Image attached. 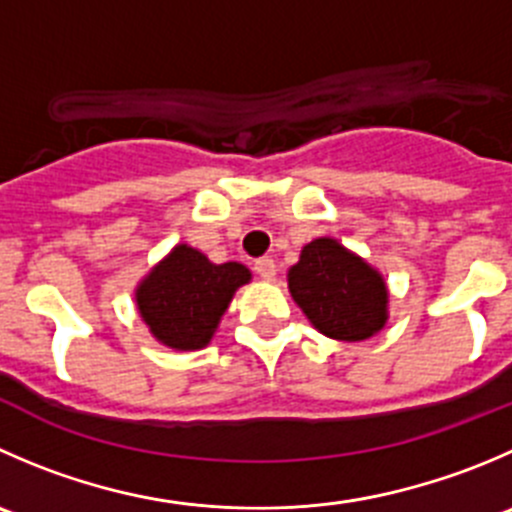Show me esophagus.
<instances>
[{
  "instance_id": "esophagus-1",
  "label": "esophagus",
  "mask_w": 512,
  "mask_h": 512,
  "mask_svg": "<svg viewBox=\"0 0 512 512\" xmlns=\"http://www.w3.org/2000/svg\"><path fill=\"white\" fill-rule=\"evenodd\" d=\"M255 272L262 277V280H272V277L277 275V265L272 257H260V260L255 262Z\"/></svg>"
}]
</instances>
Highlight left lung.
I'll use <instances>...</instances> for the list:
<instances>
[{"instance_id": "1", "label": "left lung", "mask_w": 512, "mask_h": 512, "mask_svg": "<svg viewBox=\"0 0 512 512\" xmlns=\"http://www.w3.org/2000/svg\"><path fill=\"white\" fill-rule=\"evenodd\" d=\"M287 287L312 327L332 340H367L388 322L382 275L332 237L302 247L300 262L287 272Z\"/></svg>"}]
</instances>
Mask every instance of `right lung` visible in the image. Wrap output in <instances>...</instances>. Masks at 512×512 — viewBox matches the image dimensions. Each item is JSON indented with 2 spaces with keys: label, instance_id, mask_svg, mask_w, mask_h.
I'll use <instances>...</instances> for the list:
<instances>
[{
  "label": "right lung",
  "instance_id": "obj_1",
  "mask_svg": "<svg viewBox=\"0 0 512 512\" xmlns=\"http://www.w3.org/2000/svg\"><path fill=\"white\" fill-rule=\"evenodd\" d=\"M250 277L240 262L215 265L195 247L177 245L137 285V310L162 345L202 350L215 335L235 290Z\"/></svg>",
  "mask_w": 512,
  "mask_h": 512
}]
</instances>
